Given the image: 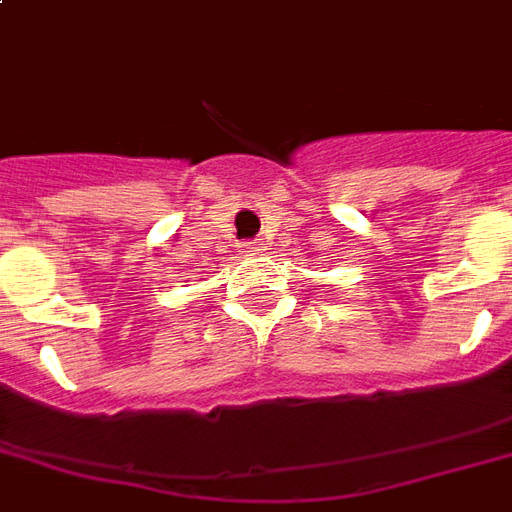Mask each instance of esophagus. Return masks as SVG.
<instances>
[{
  "label": "esophagus",
  "mask_w": 512,
  "mask_h": 512,
  "mask_svg": "<svg viewBox=\"0 0 512 512\" xmlns=\"http://www.w3.org/2000/svg\"><path fill=\"white\" fill-rule=\"evenodd\" d=\"M241 249H244V252H260V244H257V241H244Z\"/></svg>",
  "instance_id": "34e87169"
}]
</instances>
